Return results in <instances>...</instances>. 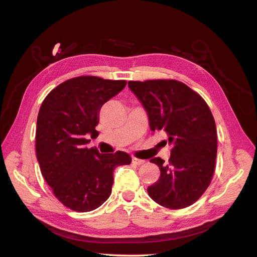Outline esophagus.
I'll return each mask as SVG.
<instances>
[{
    "label": "esophagus",
    "mask_w": 257,
    "mask_h": 257,
    "mask_svg": "<svg viewBox=\"0 0 257 257\" xmlns=\"http://www.w3.org/2000/svg\"><path fill=\"white\" fill-rule=\"evenodd\" d=\"M133 163L134 164H136V165H143V164H145V161L144 160H141V159H136V158H133Z\"/></svg>",
    "instance_id": "34e87169"
}]
</instances>
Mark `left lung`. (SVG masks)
Returning a JSON list of instances; mask_svg holds the SVG:
<instances>
[{"mask_svg":"<svg viewBox=\"0 0 257 257\" xmlns=\"http://www.w3.org/2000/svg\"><path fill=\"white\" fill-rule=\"evenodd\" d=\"M142 103L150 130L164 132L172 147L168 163L153 158L160 179L148 186V194L169 209L189 207L203 195L214 172L216 127L211 110L198 93L177 80L128 81Z\"/></svg>","mask_w":257,"mask_h":257,"instance_id":"1","label":"left lung"}]
</instances>
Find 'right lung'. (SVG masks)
<instances>
[{
    "instance_id": "right-lung-1",
    "label": "right lung",
    "mask_w": 257,
    "mask_h": 257,
    "mask_svg": "<svg viewBox=\"0 0 257 257\" xmlns=\"http://www.w3.org/2000/svg\"><path fill=\"white\" fill-rule=\"evenodd\" d=\"M125 85V80L76 77L54 88L41 106L35 135L38 164L54 196L74 211L102 206L111 194L114 168L131 164L126 152L100 154L87 148V138L98 136L100 108Z\"/></svg>"
}]
</instances>
